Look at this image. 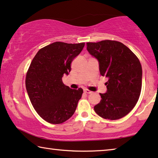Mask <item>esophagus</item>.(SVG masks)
I'll return each mask as SVG.
<instances>
[{
	"label": "esophagus",
	"mask_w": 158,
	"mask_h": 158,
	"mask_svg": "<svg viewBox=\"0 0 158 158\" xmlns=\"http://www.w3.org/2000/svg\"><path fill=\"white\" fill-rule=\"evenodd\" d=\"M84 93H86L87 94H89L92 93V91H91L90 90H89V89H84Z\"/></svg>",
	"instance_id": "esophagus-1"
}]
</instances>
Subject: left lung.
<instances>
[{
	"mask_svg": "<svg viewBox=\"0 0 158 158\" xmlns=\"http://www.w3.org/2000/svg\"><path fill=\"white\" fill-rule=\"evenodd\" d=\"M87 50L99 62L100 74L108 77L107 91L100 94L101 102L94 106L98 116L117 120L135 107L142 87V67L128 47L115 40L87 42Z\"/></svg>",
	"mask_w": 158,
	"mask_h": 158,
	"instance_id": "left-lung-1",
	"label": "left lung"
}]
</instances>
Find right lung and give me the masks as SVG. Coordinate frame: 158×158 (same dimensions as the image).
Wrapping results in <instances>:
<instances>
[{
	"label": "right lung",
	"instance_id": "right-lung-1",
	"mask_svg": "<svg viewBox=\"0 0 158 158\" xmlns=\"http://www.w3.org/2000/svg\"><path fill=\"white\" fill-rule=\"evenodd\" d=\"M84 42H55L41 48L31 62L25 86L32 106L42 118L60 124L72 116L83 89H72L62 81L71 71V63L83 49Z\"/></svg>",
	"mask_w": 158,
	"mask_h": 158
}]
</instances>
